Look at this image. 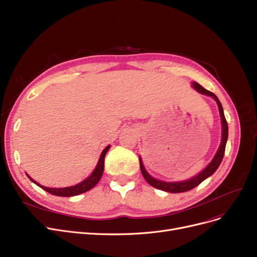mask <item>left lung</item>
Here are the masks:
<instances>
[{
  "label": "left lung",
  "instance_id": "8db88e82",
  "mask_svg": "<svg viewBox=\"0 0 257 257\" xmlns=\"http://www.w3.org/2000/svg\"><path fill=\"white\" fill-rule=\"evenodd\" d=\"M193 88L195 89L196 91H198L199 93H203L209 96L213 97L218 106L219 109V114H220V119H221V127H222V133H221V142L219 145V148L216 152V154L214 155L213 160L211 161V163L206 167V168L198 173L196 176L190 178V180H187V181H183V182H163V181H159L156 180V178L152 177L147 171L145 169V167L143 165L142 159L140 158V167H141V172L144 176L145 180H146L149 185H151L152 187L156 188V189H160V190L163 191H167V192H170V193H181V192H186L191 190V189L195 188L196 186H198L200 183L203 181H205L206 178H208L209 176H211L213 174L216 169L219 167L222 158H224V154H225V149H226V144H227V140H228V124H227V120L224 114V109H222V106L219 102V99L217 98V96L207 89H205L204 87L200 86L198 83L193 82L192 83Z\"/></svg>",
  "mask_w": 257,
  "mask_h": 257
}]
</instances>
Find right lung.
Instances as JSON below:
<instances>
[{"label":"right lung","mask_w":257,"mask_h":257,"mask_svg":"<svg viewBox=\"0 0 257 257\" xmlns=\"http://www.w3.org/2000/svg\"><path fill=\"white\" fill-rule=\"evenodd\" d=\"M110 146H107L101 156H99V160L97 162V165L95 167V169L93 170V172L91 173L90 176H88L86 180H84L83 182H81L80 184H77L75 186H71V187H65V188H49V187H44L42 185H40L39 183H37L35 180H32V178L26 173V175L30 178V181L35 183L36 185H38L40 188H42L43 190H45L53 195H57V196H74V195H79L82 194L84 192H87L88 190H90L92 189L98 182L101 180V177L103 175L104 172V162H105V155L107 153V151L109 150Z\"/></svg>","instance_id":"add662e5"}]
</instances>
